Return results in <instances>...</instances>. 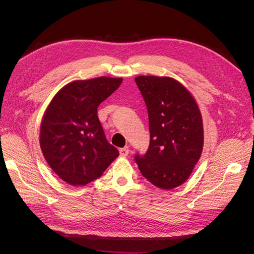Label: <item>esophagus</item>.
<instances>
[{"label": "esophagus", "instance_id": "obj_1", "mask_svg": "<svg viewBox=\"0 0 254 254\" xmlns=\"http://www.w3.org/2000/svg\"><path fill=\"white\" fill-rule=\"evenodd\" d=\"M128 152H129V148L127 147V146H126V147H124V148H120L119 149L120 156H123V157H127L128 155Z\"/></svg>", "mask_w": 254, "mask_h": 254}]
</instances>
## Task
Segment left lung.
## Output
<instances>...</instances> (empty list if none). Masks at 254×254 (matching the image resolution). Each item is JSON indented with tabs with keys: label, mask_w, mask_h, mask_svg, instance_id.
I'll return each instance as SVG.
<instances>
[{
	"label": "left lung",
	"mask_w": 254,
	"mask_h": 254,
	"mask_svg": "<svg viewBox=\"0 0 254 254\" xmlns=\"http://www.w3.org/2000/svg\"><path fill=\"white\" fill-rule=\"evenodd\" d=\"M135 81L148 110L150 142L147 152L136 155L142 175L158 189L183 184L201 157L203 119L184 85L171 77L138 76Z\"/></svg>",
	"instance_id": "8db88e82"
}]
</instances>
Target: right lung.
<instances>
[{
    "mask_svg": "<svg viewBox=\"0 0 254 254\" xmlns=\"http://www.w3.org/2000/svg\"><path fill=\"white\" fill-rule=\"evenodd\" d=\"M123 78L75 80L61 88L47 106L40 127V147L49 167L73 186L98 179L119 155L107 141L98 107Z\"/></svg>",
    "mask_w": 254,
    "mask_h": 254,
    "instance_id": "add662e5",
    "label": "right lung"
}]
</instances>
